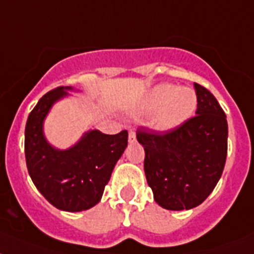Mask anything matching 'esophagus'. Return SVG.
<instances>
[{"mask_svg":"<svg viewBox=\"0 0 254 254\" xmlns=\"http://www.w3.org/2000/svg\"><path fill=\"white\" fill-rule=\"evenodd\" d=\"M128 141L129 142L136 141V133H135V131H132V129L128 132Z\"/></svg>","mask_w":254,"mask_h":254,"instance_id":"obj_1","label":"esophagus"}]
</instances>
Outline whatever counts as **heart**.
<instances>
[{
	"label": "heart",
	"instance_id": "obj_1",
	"mask_svg": "<svg viewBox=\"0 0 254 254\" xmlns=\"http://www.w3.org/2000/svg\"><path fill=\"white\" fill-rule=\"evenodd\" d=\"M146 110H158L154 127L171 131L187 122L197 109V96L193 89L174 84H160L148 93L144 102Z\"/></svg>",
	"mask_w": 254,
	"mask_h": 254
}]
</instances>
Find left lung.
I'll list each match as a JSON object with an SVG mask.
<instances>
[{"label":"left lung","mask_w":254,"mask_h":254,"mask_svg":"<svg viewBox=\"0 0 254 254\" xmlns=\"http://www.w3.org/2000/svg\"><path fill=\"white\" fill-rule=\"evenodd\" d=\"M193 87L197 115L163 133L142 127L136 132L137 141L145 150L148 186L157 204L167 210L198 206L213 192L225 169L226 114L206 88L197 83Z\"/></svg>","instance_id":"1"}]
</instances>
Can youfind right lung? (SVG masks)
<instances>
[{"instance_id": "obj_1", "label": "right lung", "mask_w": 254, "mask_h": 254, "mask_svg": "<svg viewBox=\"0 0 254 254\" xmlns=\"http://www.w3.org/2000/svg\"><path fill=\"white\" fill-rule=\"evenodd\" d=\"M72 87H58L40 98L26 125L24 152L29 177L40 193L57 209L83 211L101 200L115 163L127 148L128 132L105 135L89 129L67 149L54 148L44 135L50 109Z\"/></svg>"}]
</instances>
